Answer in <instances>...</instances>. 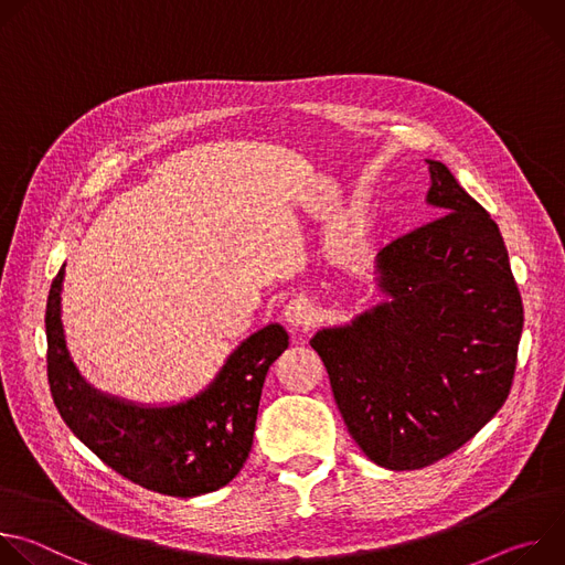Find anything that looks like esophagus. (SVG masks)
<instances>
[{
  "mask_svg": "<svg viewBox=\"0 0 565 565\" xmlns=\"http://www.w3.org/2000/svg\"><path fill=\"white\" fill-rule=\"evenodd\" d=\"M284 317L290 327L295 329H310L315 324L317 319V312H315V306L310 299L306 297H297V299H290L288 306L284 308Z\"/></svg>",
  "mask_w": 565,
  "mask_h": 565,
  "instance_id": "34e87169",
  "label": "esophagus"
}]
</instances>
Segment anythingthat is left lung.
<instances>
[{
    "instance_id": "1",
    "label": "left lung",
    "mask_w": 565,
    "mask_h": 565,
    "mask_svg": "<svg viewBox=\"0 0 565 565\" xmlns=\"http://www.w3.org/2000/svg\"><path fill=\"white\" fill-rule=\"evenodd\" d=\"M427 163V201L445 214L377 253L391 301L310 340L349 434L395 471L434 465L494 418L523 331L499 225L443 163Z\"/></svg>"
}]
</instances>
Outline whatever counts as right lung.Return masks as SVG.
<instances>
[{"label": "right lung", "instance_id": "1", "mask_svg": "<svg viewBox=\"0 0 565 565\" xmlns=\"http://www.w3.org/2000/svg\"><path fill=\"white\" fill-rule=\"evenodd\" d=\"M64 266L46 299V375L66 427L105 465L136 486L168 494L216 492L244 467L266 373L288 349V333L270 324L250 335L216 380L174 407H136L94 391L75 371L62 333L60 290Z\"/></svg>", "mask_w": 565, "mask_h": 565}]
</instances>
